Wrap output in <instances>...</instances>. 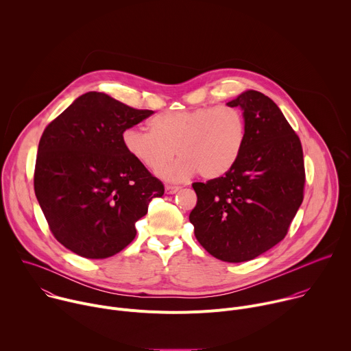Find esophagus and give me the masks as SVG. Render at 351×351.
<instances>
[{"instance_id": "1", "label": "esophagus", "mask_w": 351, "mask_h": 351, "mask_svg": "<svg viewBox=\"0 0 351 351\" xmlns=\"http://www.w3.org/2000/svg\"><path fill=\"white\" fill-rule=\"evenodd\" d=\"M179 190H180V186H173V184H167L165 186V193L167 194H175Z\"/></svg>"}]
</instances>
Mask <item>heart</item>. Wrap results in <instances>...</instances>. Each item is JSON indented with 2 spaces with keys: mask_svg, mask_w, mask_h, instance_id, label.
I'll list each match as a JSON object with an SVG mask.
<instances>
[{
  "mask_svg": "<svg viewBox=\"0 0 351 351\" xmlns=\"http://www.w3.org/2000/svg\"><path fill=\"white\" fill-rule=\"evenodd\" d=\"M149 128H125L121 135L124 149L156 173L178 154L180 160L164 172L165 179L173 182L197 172L208 180L226 175L240 160L248 135L244 112L226 104L165 111L153 117Z\"/></svg>",
  "mask_w": 351,
  "mask_h": 351,
  "instance_id": "heart-1",
  "label": "heart"
}]
</instances>
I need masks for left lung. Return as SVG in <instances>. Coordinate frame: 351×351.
I'll list each match as a JSON object with an SVG mask.
<instances>
[{
    "instance_id": "left-lung-1",
    "label": "left lung",
    "mask_w": 351,
    "mask_h": 351,
    "mask_svg": "<svg viewBox=\"0 0 351 351\" xmlns=\"http://www.w3.org/2000/svg\"><path fill=\"white\" fill-rule=\"evenodd\" d=\"M244 110L248 135L230 172L193 189L194 236L223 262L252 261L285 239L304 197V161L299 136L266 95L247 90L227 103Z\"/></svg>"
}]
</instances>
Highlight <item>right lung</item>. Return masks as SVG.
I'll use <instances>...</instances> for the list:
<instances>
[{"mask_svg":"<svg viewBox=\"0 0 351 351\" xmlns=\"http://www.w3.org/2000/svg\"><path fill=\"white\" fill-rule=\"evenodd\" d=\"M153 114L100 92L74 100L43 132L34 191L53 237L86 259L123 251L164 184L124 149L121 135Z\"/></svg>","mask_w":351,"mask_h":351,"instance_id":"obj_1","label":"right lung"}]
</instances>
